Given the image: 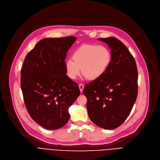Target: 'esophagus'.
Segmentation results:
<instances>
[{"label": "esophagus", "mask_w": 160, "mask_h": 160, "mask_svg": "<svg viewBox=\"0 0 160 160\" xmlns=\"http://www.w3.org/2000/svg\"><path fill=\"white\" fill-rule=\"evenodd\" d=\"M79 89H80V92H83V88H84V86H83V84H79Z\"/></svg>", "instance_id": "obj_1"}]
</instances>
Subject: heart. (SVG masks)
Here are the masks:
<instances>
[{"label":"heart","mask_w":160,"mask_h":160,"mask_svg":"<svg viewBox=\"0 0 160 160\" xmlns=\"http://www.w3.org/2000/svg\"><path fill=\"white\" fill-rule=\"evenodd\" d=\"M68 59L65 67L68 76L76 79L81 72L88 79L100 78L108 69L111 60V52L104 45H82Z\"/></svg>","instance_id":"b5f03b06"}]
</instances>
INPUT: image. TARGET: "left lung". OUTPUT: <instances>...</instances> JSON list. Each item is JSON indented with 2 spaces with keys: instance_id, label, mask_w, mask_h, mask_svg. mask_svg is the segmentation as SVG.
I'll return each instance as SVG.
<instances>
[{
  "instance_id": "left-lung-1",
  "label": "left lung",
  "mask_w": 160,
  "mask_h": 160,
  "mask_svg": "<svg viewBox=\"0 0 160 160\" xmlns=\"http://www.w3.org/2000/svg\"><path fill=\"white\" fill-rule=\"evenodd\" d=\"M109 45L110 65L98 79L83 90L91 120L105 129L120 126L130 114L138 95V69L135 60L118 38H98Z\"/></svg>"
}]
</instances>
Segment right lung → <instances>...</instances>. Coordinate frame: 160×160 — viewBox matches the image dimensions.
Returning a JSON list of instances; mask_svg holds the SVG:
<instances>
[{
  "instance_id": "add662e5",
  "label": "right lung",
  "mask_w": 160,
  "mask_h": 160,
  "mask_svg": "<svg viewBox=\"0 0 160 160\" xmlns=\"http://www.w3.org/2000/svg\"><path fill=\"white\" fill-rule=\"evenodd\" d=\"M74 37L40 40L26 55L20 86L31 118L42 127L56 130L69 120L68 109L80 94L77 83L66 75L67 52Z\"/></svg>"
}]
</instances>
